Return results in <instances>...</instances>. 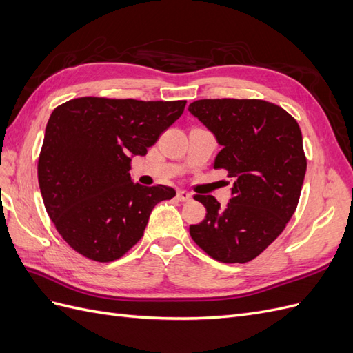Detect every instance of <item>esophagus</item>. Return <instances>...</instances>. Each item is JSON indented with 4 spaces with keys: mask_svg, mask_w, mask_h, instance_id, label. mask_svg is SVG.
<instances>
[{
    "mask_svg": "<svg viewBox=\"0 0 353 353\" xmlns=\"http://www.w3.org/2000/svg\"><path fill=\"white\" fill-rule=\"evenodd\" d=\"M176 199L179 200V201H190L191 199H193V196H191L188 191H184V190H181V191H178V194H176Z\"/></svg>",
    "mask_w": 353,
    "mask_h": 353,
    "instance_id": "34e87169",
    "label": "esophagus"
}]
</instances>
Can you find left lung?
<instances>
[{
    "mask_svg": "<svg viewBox=\"0 0 353 353\" xmlns=\"http://www.w3.org/2000/svg\"><path fill=\"white\" fill-rule=\"evenodd\" d=\"M188 110L222 145L213 168L234 178L225 208L213 196H194L206 218L190 225V236L215 261L245 263L280 236L297 208L306 172L301 128L280 105L254 99L197 100Z\"/></svg>",
    "mask_w": 353,
    "mask_h": 353,
    "instance_id": "1",
    "label": "left lung"
}]
</instances>
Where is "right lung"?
I'll list each match as a JSON object with an SVG mask.
<instances>
[{"instance_id": "add662e5", "label": "right lung", "mask_w": 353, "mask_h": 353, "mask_svg": "<svg viewBox=\"0 0 353 353\" xmlns=\"http://www.w3.org/2000/svg\"><path fill=\"white\" fill-rule=\"evenodd\" d=\"M185 103L81 97L52 110L38 183L50 219L73 250L97 262L119 259L140 241L157 203L176 194L132 183L130 169Z\"/></svg>"}]
</instances>
